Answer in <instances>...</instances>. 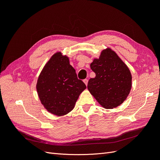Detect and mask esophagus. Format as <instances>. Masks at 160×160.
<instances>
[{"label":"esophagus","mask_w":160,"mask_h":160,"mask_svg":"<svg viewBox=\"0 0 160 160\" xmlns=\"http://www.w3.org/2000/svg\"><path fill=\"white\" fill-rule=\"evenodd\" d=\"M83 82H84V83H85L86 85H88V79H84V80H83Z\"/></svg>","instance_id":"obj_1"}]
</instances>
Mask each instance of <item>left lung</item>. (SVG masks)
I'll list each match as a JSON object with an SVG mask.
<instances>
[{
	"label": "left lung",
	"instance_id": "left-lung-1",
	"mask_svg": "<svg viewBox=\"0 0 160 160\" xmlns=\"http://www.w3.org/2000/svg\"><path fill=\"white\" fill-rule=\"evenodd\" d=\"M90 67L95 77L89 80L88 89L98 102L105 109L122 104L132 89V76L117 53L107 48Z\"/></svg>",
	"mask_w": 160,
	"mask_h": 160
}]
</instances>
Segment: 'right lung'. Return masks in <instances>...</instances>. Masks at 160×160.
Masks as SVG:
<instances>
[{
    "label": "right lung",
    "mask_w": 160,
    "mask_h": 160,
    "mask_svg": "<svg viewBox=\"0 0 160 160\" xmlns=\"http://www.w3.org/2000/svg\"><path fill=\"white\" fill-rule=\"evenodd\" d=\"M36 88L41 102L47 111L62 116L73 109L86 85L77 78L69 57L57 52L43 67Z\"/></svg>",
    "instance_id": "1"
}]
</instances>
